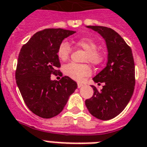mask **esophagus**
Segmentation results:
<instances>
[{"mask_svg":"<svg viewBox=\"0 0 147 147\" xmlns=\"http://www.w3.org/2000/svg\"><path fill=\"white\" fill-rule=\"evenodd\" d=\"M83 86H84V84H83L82 83H80V82L78 83V88H81V87H83Z\"/></svg>","mask_w":147,"mask_h":147,"instance_id":"1","label":"esophagus"}]
</instances>
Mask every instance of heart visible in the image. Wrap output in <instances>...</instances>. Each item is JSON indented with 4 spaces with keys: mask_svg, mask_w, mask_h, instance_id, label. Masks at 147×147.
<instances>
[{
    "mask_svg": "<svg viewBox=\"0 0 147 147\" xmlns=\"http://www.w3.org/2000/svg\"><path fill=\"white\" fill-rule=\"evenodd\" d=\"M76 45L86 52L84 61L94 65H98L103 61V54L98 50V43L90 38H83L76 41ZM71 53L69 44L64 41L59 44L57 56L61 61H66ZM63 71L67 76L74 80H80L90 74V69L87 64H78L74 63H68L63 67Z\"/></svg>",
    "mask_w": 147,
    "mask_h": 147,
    "instance_id": "b5f03b06",
    "label": "heart"
}]
</instances>
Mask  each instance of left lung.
<instances>
[{
  "instance_id": "8db88e82",
  "label": "left lung",
  "mask_w": 147,
  "mask_h": 147,
  "mask_svg": "<svg viewBox=\"0 0 147 147\" xmlns=\"http://www.w3.org/2000/svg\"><path fill=\"white\" fill-rule=\"evenodd\" d=\"M105 41L108 49L106 67L93 78L98 84L104 83L101 91L94 86L93 96L85 105L90 114L101 120H109L119 115L129 102L135 87V64L132 49L110 28L88 25Z\"/></svg>"
}]
</instances>
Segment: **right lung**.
Returning a JSON list of instances; mask_svg holds the SVG:
<instances>
[{"instance_id":"obj_1","label":"right lung","mask_w":147,"mask_h":147,"mask_svg":"<svg viewBox=\"0 0 147 147\" xmlns=\"http://www.w3.org/2000/svg\"><path fill=\"white\" fill-rule=\"evenodd\" d=\"M76 32L46 28L36 32L21 49L15 79L25 105L43 119L59 115L78 84L69 77L52 80L60 67L57 50L63 39Z\"/></svg>"}]
</instances>
